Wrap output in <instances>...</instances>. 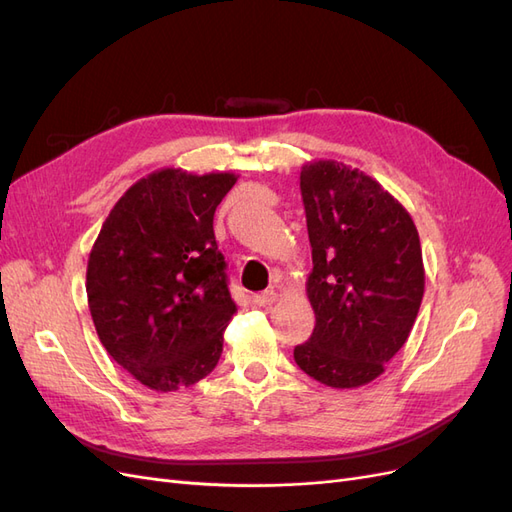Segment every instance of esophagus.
<instances>
[{
	"label": "esophagus",
	"mask_w": 512,
	"mask_h": 512,
	"mask_svg": "<svg viewBox=\"0 0 512 512\" xmlns=\"http://www.w3.org/2000/svg\"><path fill=\"white\" fill-rule=\"evenodd\" d=\"M275 301H277V292L275 290H265V292H260V294H256V297H254V303L260 305V307H269Z\"/></svg>",
	"instance_id": "1"
}]
</instances>
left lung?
<instances>
[{"label": "left lung", "mask_w": 512, "mask_h": 512, "mask_svg": "<svg viewBox=\"0 0 512 512\" xmlns=\"http://www.w3.org/2000/svg\"><path fill=\"white\" fill-rule=\"evenodd\" d=\"M301 196L316 327L294 361L331 389H356L384 374L414 327L425 292L421 239L406 207L359 168L307 162Z\"/></svg>", "instance_id": "obj_1"}]
</instances>
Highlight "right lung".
<instances>
[{
  "label": "right lung",
  "mask_w": 512,
  "mask_h": 512,
  "mask_svg": "<svg viewBox=\"0 0 512 512\" xmlns=\"http://www.w3.org/2000/svg\"><path fill=\"white\" fill-rule=\"evenodd\" d=\"M235 173L160 168L123 192L87 260V305L106 352L147 389L209 376L237 303L213 235Z\"/></svg>",
  "instance_id": "obj_1"
}]
</instances>
